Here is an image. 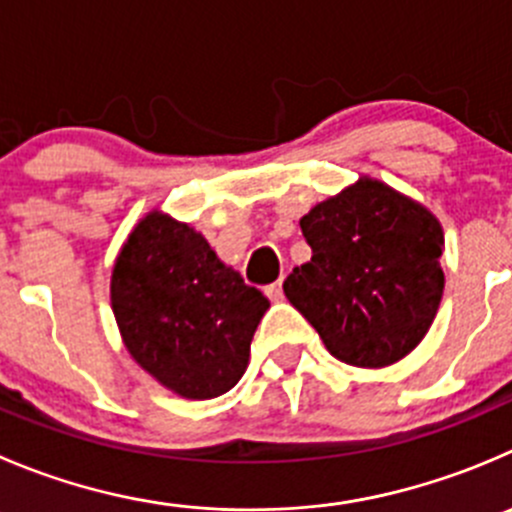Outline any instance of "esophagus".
Wrapping results in <instances>:
<instances>
[{
	"label": "esophagus",
	"mask_w": 512,
	"mask_h": 512,
	"mask_svg": "<svg viewBox=\"0 0 512 512\" xmlns=\"http://www.w3.org/2000/svg\"><path fill=\"white\" fill-rule=\"evenodd\" d=\"M265 295L270 297L272 302L282 300V297H285V295H282V282L277 280V282H272V285H267V287H265Z\"/></svg>",
	"instance_id": "esophagus-1"
}]
</instances>
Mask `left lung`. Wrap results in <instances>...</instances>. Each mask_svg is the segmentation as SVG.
<instances>
[{
  "mask_svg": "<svg viewBox=\"0 0 512 512\" xmlns=\"http://www.w3.org/2000/svg\"><path fill=\"white\" fill-rule=\"evenodd\" d=\"M300 227L312 257L282 290L330 355L385 367L413 352L445 287L438 217L385 182L360 177L312 207Z\"/></svg>",
  "mask_w": 512,
  "mask_h": 512,
  "instance_id": "8db88e82",
  "label": "left lung"
}]
</instances>
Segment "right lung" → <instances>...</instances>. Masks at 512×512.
Returning a JSON list of instances; mask_svg holds the SVG:
<instances>
[{"label":"right lung","mask_w":512,"mask_h":512,"mask_svg":"<svg viewBox=\"0 0 512 512\" xmlns=\"http://www.w3.org/2000/svg\"><path fill=\"white\" fill-rule=\"evenodd\" d=\"M109 295L137 365L190 400L235 388L270 307L200 232L160 210L142 217L122 245Z\"/></svg>","instance_id":"right-lung-1"}]
</instances>
